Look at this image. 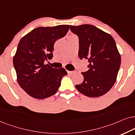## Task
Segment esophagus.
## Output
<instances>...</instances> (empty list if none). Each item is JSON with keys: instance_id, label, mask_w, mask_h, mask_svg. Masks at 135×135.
<instances>
[{"instance_id": "34e87169", "label": "esophagus", "mask_w": 135, "mask_h": 135, "mask_svg": "<svg viewBox=\"0 0 135 135\" xmlns=\"http://www.w3.org/2000/svg\"><path fill=\"white\" fill-rule=\"evenodd\" d=\"M67 73H68V74L70 75V74H73V73H74L75 71H67Z\"/></svg>"}]
</instances>
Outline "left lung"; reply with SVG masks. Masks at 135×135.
Listing matches in <instances>:
<instances>
[{
    "instance_id": "1",
    "label": "left lung",
    "mask_w": 135,
    "mask_h": 135,
    "mask_svg": "<svg viewBox=\"0 0 135 135\" xmlns=\"http://www.w3.org/2000/svg\"><path fill=\"white\" fill-rule=\"evenodd\" d=\"M79 37L78 56L88 59V70L81 73L84 80L76 84L79 92L89 98L107 93L117 80L121 57L112 36L91 25H70Z\"/></svg>"
}]
</instances>
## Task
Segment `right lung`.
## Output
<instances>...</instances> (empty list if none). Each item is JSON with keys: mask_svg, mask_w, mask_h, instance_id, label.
Listing matches in <instances>:
<instances>
[{"mask_svg": "<svg viewBox=\"0 0 135 135\" xmlns=\"http://www.w3.org/2000/svg\"><path fill=\"white\" fill-rule=\"evenodd\" d=\"M69 30L67 25L38 27L20 41L13 66L19 85L30 96L42 99L58 91L67 72L64 68L55 69L44 62L52 58L54 43L64 37Z\"/></svg>", "mask_w": 135, "mask_h": 135, "instance_id": "right-lung-1", "label": "right lung"}]
</instances>
